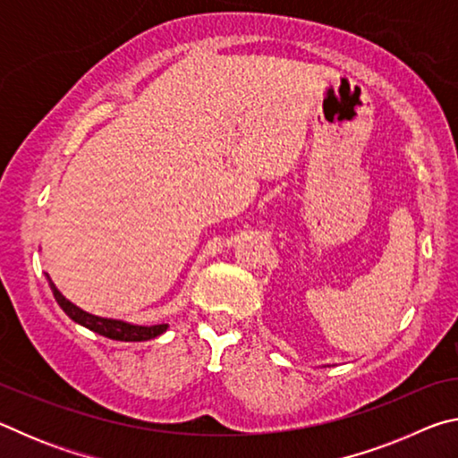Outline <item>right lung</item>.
<instances>
[{
	"instance_id": "1",
	"label": "right lung",
	"mask_w": 458,
	"mask_h": 458,
	"mask_svg": "<svg viewBox=\"0 0 458 458\" xmlns=\"http://www.w3.org/2000/svg\"><path fill=\"white\" fill-rule=\"evenodd\" d=\"M46 278H48V284L52 289L54 299H56V303L62 307V311H64L68 317L74 323L82 325V327H87L90 331L98 333V335H105L108 339H114V341H147V339H153L161 335V333H165L169 325L167 323H161V325H133V323H127V321H121V319H108V317H98V315H92L82 311L81 307H76L74 303H71L64 294H62L56 284L52 283V278L46 273Z\"/></svg>"
}]
</instances>
